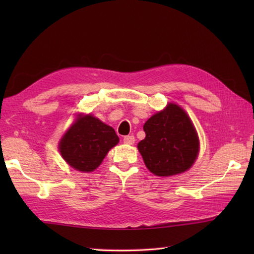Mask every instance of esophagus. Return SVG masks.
Returning a JSON list of instances; mask_svg holds the SVG:
<instances>
[{
    "label": "esophagus",
    "instance_id": "esophagus-1",
    "mask_svg": "<svg viewBox=\"0 0 254 254\" xmlns=\"http://www.w3.org/2000/svg\"><path fill=\"white\" fill-rule=\"evenodd\" d=\"M134 141H135V139H134V136H133V135H127V136L123 137V142L127 143V144H133V143H134Z\"/></svg>",
    "mask_w": 254,
    "mask_h": 254
}]
</instances>
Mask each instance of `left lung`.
<instances>
[{
    "label": "left lung",
    "mask_w": 254,
    "mask_h": 254,
    "mask_svg": "<svg viewBox=\"0 0 254 254\" xmlns=\"http://www.w3.org/2000/svg\"><path fill=\"white\" fill-rule=\"evenodd\" d=\"M145 137L137 144L147 168L168 177L190 168L198 154V136L182 107L169 104L144 123Z\"/></svg>",
    "instance_id": "left-lung-1"
}]
</instances>
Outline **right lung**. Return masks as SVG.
Instances as JSON below:
<instances>
[{
  "label": "right lung",
  "mask_w": 254,
  "mask_h": 254,
  "mask_svg": "<svg viewBox=\"0 0 254 254\" xmlns=\"http://www.w3.org/2000/svg\"><path fill=\"white\" fill-rule=\"evenodd\" d=\"M119 142L114 128L91 114L79 117L59 143L63 158L76 170L93 171Z\"/></svg>",
  "instance_id": "1"
}]
</instances>
